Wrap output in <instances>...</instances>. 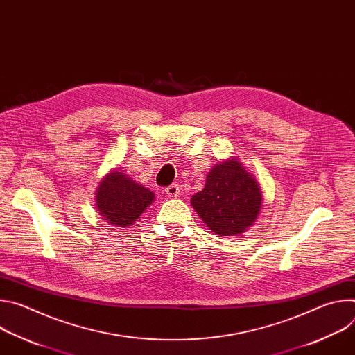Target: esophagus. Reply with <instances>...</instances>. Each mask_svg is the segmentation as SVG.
Listing matches in <instances>:
<instances>
[{
    "mask_svg": "<svg viewBox=\"0 0 355 355\" xmlns=\"http://www.w3.org/2000/svg\"><path fill=\"white\" fill-rule=\"evenodd\" d=\"M166 193L170 196V198H177L180 195V187L177 184H173L170 187L166 188Z\"/></svg>",
    "mask_w": 355,
    "mask_h": 355,
    "instance_id": "34e87169",
    "label": "esophagus"
}]
</instances>
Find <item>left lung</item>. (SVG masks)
<instances>
[{
    "mask_svg": "<svg viewBox=\"0 0 355 355\" xmlns=\"http://www.w3.org/2000/svg\"><path fill=\"white\" fill-rule=\"evenodd\" d=\"M261 204L259 181L236 156L215 164L204 189L191 198L198 216L219 236L244 233L257 220Z\"/></svg>",
    "mask_w": 355,
    "mask_h": 355,
    "instance_id": "left-lung-1",
    "label": "left lung"
}]
</instances>
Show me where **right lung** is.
<instances>
[{
  "instance_id": "1",
  "label": "right lung",
  "mask_w": 355,
  "mask_h": 355,
  "mask_svg": "<svg viewBox=\"0 0 355 355\" xmlns=\"http://www.w3.org/2000/svg\"><path fill=\"white\" fill-rule=\"evenodd\" d=\"M153 202L155 192L119 167L105 174L95 192V205L101 218L122 229L132 226Z\"/></svg>"
}]
</instances>
